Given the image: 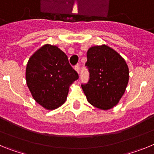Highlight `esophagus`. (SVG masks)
Masks as SVG:
<instances>
[{
	"instance_id": "1",
	"label": "esophagus",
	"mask_w": 154,
	"mask_h": 154,
	"mask_svg": "<svg viewBox=\"0 0 154 154\" xmlns=\"http://www.w3.org/2000/svg\"><path fill=\"white\" fill-rule=\"evenodd\" d=\"M75 70L76 72H78V73H79V70H80L79 65H75Z\"/></svg>"
}]
</instances>
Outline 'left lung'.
I'll list each match as a JSON object with an SVG mask.
<instances>
[{"instance_id":"1","label":"left lung","mask_w":154,"mask_h":154,"mask_svg":"<svg viewBox=\"0 0 154 154\" xmlns=\"http://www.w3.org/2000/svg\"><path fill=\"white\" fill-rule=\"evenodd\" d=\"M89 79L82 88L91 105L100 109H112L124 94L129 69L119 53L107 45L91 47L85 63Z\"/></svg>"}]
</instances>
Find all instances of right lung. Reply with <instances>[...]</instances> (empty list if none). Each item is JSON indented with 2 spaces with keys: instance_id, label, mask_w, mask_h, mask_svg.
I'll return each mask as SVG.
<instances>
[{
  "instance_id": "right-lung-1",
  "label": "right lung",
  "mask_w": 154,
  "mask_h": 154,
  "mask_svg": "<svg viewBox=\"0 0 154 154\" xmlns=\"http://www.w3.org/2000/svg\"><path fill=\"white\" fill-rule=\"evenodd\" d=\"M78 79L67 55L57 46L45 45L27 64L28 89L35 101L46 109L61 106L67 99L69 85Z\"/></svg>"
}]
</instances>
